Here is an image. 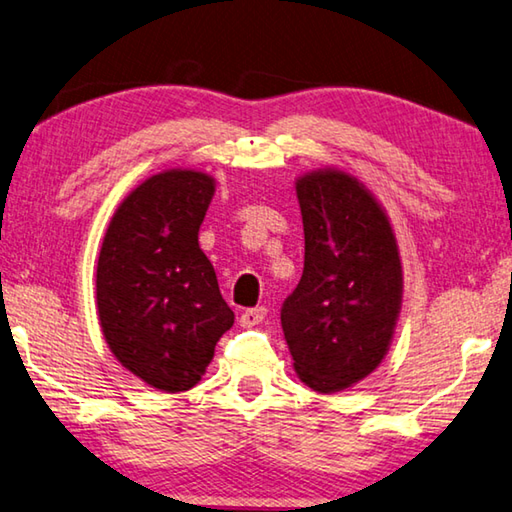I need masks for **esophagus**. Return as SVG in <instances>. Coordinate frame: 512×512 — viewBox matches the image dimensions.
<instances>
[{"mask_svg": "<svg viewBox=\"0 0 512 512\" xmlns=\"http://www.w3.org/2000/svg\"><path fill=\"white\" fill-rule=\"evenodd\" d=\"M267 317V308L265 306H258V308H249L240 315V326L242 328H251V326H258L261 321Z\"/></svg>", "mask_w": 512, "mask_h": 512, "instance_id": "obj_1", "label": "esophagus"}]
</instances>
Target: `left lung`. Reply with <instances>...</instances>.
<instances>
[{
	"mask_svg": "<svg viewBox=\"0 0 512 512\" xmlns=\"http://www.w3.org/2000/svg\"><path fill=\"white\" fill-rule=\"evenodd\" d=\"M297 197L306 258L283 303V335L299 380L337 393L389 353L402 308L398 240L382 204L346 170L303 173Z\"/></svg>",
	"mask_w": 512,
	"mask_h": 512,
	"instance_id": "left-lung-1",
	"label": "left lung"
}]
</instances>
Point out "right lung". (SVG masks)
<instances>
[{"instance_id": "obj_1", "label": "right lung", "mask_w": 512, "mask_h": 512, "mask_svg": "<svg viewBox=\"0 0 512 512\" xmlns=\"http://www.w3.org/2000/svg\"><path fill=\"white\" fill-rule=\"evenodd\" d=\"M215 179L168 168L132 188L107 224L96 265L98 321L123 369L157 391L193 389L233 326L197 242Z\"/></svg>"}]
</instances>
